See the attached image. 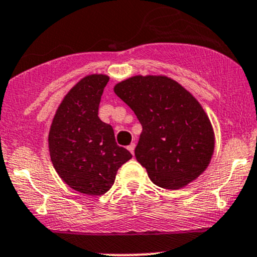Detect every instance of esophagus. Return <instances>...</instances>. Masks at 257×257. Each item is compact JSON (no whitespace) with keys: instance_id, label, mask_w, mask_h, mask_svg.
Here are the masks:
<instances>
[{"instance_id":"esophagus-1","label":"esophagus","mask_w":257,"mask_h":257,"mask_svg":"<svg viewBox=\"0 0 257 257\" xmlns=\"http://www.w3.org/2000/svg\"><path fill=\"white\" fill-rule=\"evenodd\" d=\"M128 150H129V151H131V152H132V154H133V155H134V150H135V144H134V143H132V144H131V145H129V146H128Z\"/></svg>"}]
</instances>
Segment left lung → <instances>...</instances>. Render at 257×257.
Listing matches in <instances>:
<instances>
[{
    "mask_svg": "<svg viewBox=\"0 0 257 257\" xmlns=\"http://www.w3.org/2000/svg\"><path fill=\"white\" fill-rule=\"evenodd\" d=\"M114 92L142 124L135 157L154 184L174 190L206 170L215 137L210 119L190 92L170 78L154 75L120 81Z\"/></svg>",
    "mask_w": 257,
    "mask_h": 257,
    "instance_id": "left-lung-1",
    "label": "left lung"
}]
</instances>
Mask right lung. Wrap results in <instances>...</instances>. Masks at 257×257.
I'll list each match as a JSON object with an SVG mask.
<instances>
[{
    "label": "right lung",
    "instance_id": "obj_1",
    "mask_svg": "<svg viewBox=\"0 0 257 257\" xmlns=\"http://www.w3.org/2000/svg\"><path fill=\"white\" fill-rule=\"evenodd\" d=\"M109 78H83L66 95L49 134L51 161L70 188L86 195H102L113 185L120 166L132 159L115 143L109 124L98 118L101 96Z\"/></svg>",
    "mask_w": 257,
    "mask_h": 257
}]
</instances>
